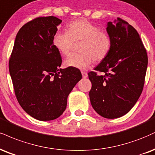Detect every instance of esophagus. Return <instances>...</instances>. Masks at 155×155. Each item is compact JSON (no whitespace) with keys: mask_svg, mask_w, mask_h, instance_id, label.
Returning <instances> with one entry per match:
<instances>
[{"mask_svg":"<svg viewBox=\"0 0 155 155\" xmlns=\"http://www.w3.org/2000/svg\"><path fill=\"white\" fill-rule=\"evenodd\" d=\"M81 74H82V77L84 78V79H85V78H87V76H88V74H87L86 72L82 71L81 72Z\"/></svg>","mask_w":155,"mask_h":155,"instance_id":"esophagus-1","label":"esophagus"}]
</instances>
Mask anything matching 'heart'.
<instances>
[{
	"label": "heart",
	"mask_w": 155,
	"mask_h": 155,
	"mask_svg": "<svg viewBox=\"0 0 155 155\" xmlns=\"http://www.w3.org/2000/svg\"><path fill=\"white\" fill-rule=\"evenodd\" d=\"M66 29L67 31H58L53 37V45L62 55H69L74 42H82L80 48L81 54H74L67 58L64 61L66 67L85 70L93 60L102 61L109 54L111 49L109 35L88 20L83 18L71 22Z\"/></svg>",
	"instance_id": "obj_1"
}]
</instances>
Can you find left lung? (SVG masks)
I'll use <instances>...</instances> for the list:
<instances>
[{
  "instance_id": "left-lung-1",
  "label": "left lung",
  "mask_w": 155,
  "mask_h": 155,
  "mask_svg": "<svg viewBox=\"0 0 155 155\" xmlns=\"http://www.w3.org/2000/svg\"><path fill=\"white\" fill-rule=\"evenodd\" d=\"M111 40L107 56L88 74L92 82L89 98L92 107L105 118L128 113L142 92L148 58L137 31L118 18L106 28Z\"/></svg>"
}]
</instances>
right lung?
I'll return each mask as SVG.
<instances>
[{
    "label": "right lung",
    "instance_id": "obj_1",
    "mask_svg": "<svg viewBox=\"0 0 155 155\" xmlns=\"http://www.w3.org/2000/svg\"><path fill=\"white\" fill-rule=\"evenodd\" d=\"M61 22L51 16L24 24L16 35L9 60V72L18 103L27 114L39 120L61 116L66 108L68 94L82 78L76 68H60L62 59L53 40Z\"/></svg>",
    "mask_w": 155,
    "mask_h": 155
}]
</instances>
